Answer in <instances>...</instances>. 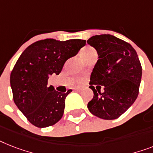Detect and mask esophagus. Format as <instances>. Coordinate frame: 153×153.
I'll list each match as a JSON object with an SVG mask.
<instances>
[{
  "instance_id": "1",
  "label": "esophagus",
  "mask_w": 153,
  "mask_h": 153,
  "mask_svg": "<svg viewBox=\"0 0 153 153\" xmlns=\"http://www.w3.org/2000/svg\"><path fill=\"white\" fill-rule=\"evenodd\" d=\"M74 91H81L83 89V86H76L75 88H74Z\"/></svg>"
}]
</instances>
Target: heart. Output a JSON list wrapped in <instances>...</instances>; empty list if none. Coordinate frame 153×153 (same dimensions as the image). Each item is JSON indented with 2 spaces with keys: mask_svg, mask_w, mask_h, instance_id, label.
<instances>
[{
  "mask_svg": "<svg viewBox=\"0 0 153 153\" xmlns=\"http://www.w3.org/2000/svg\"><path fill=\"white\" fill-rule=\"evenodd\" d=\"M97 55L96 51L94 50V48H92L91 47H88V48H85L82 50L81 51V55H82V58L85 60L87 59L89 57L92 56V55Z\"/></svg>",
  "mask_w": 153,
  "mask_h": 153,
  "instance_id": "b5f03b06",
  "label": "heart"
}]
</instances>
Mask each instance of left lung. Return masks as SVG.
I'll return each instance as SVG.
<instances>
[{
	"label": "left lung",
	"mask_w": 153,
	"mask_h": 153,
	"mask_svg": "<svg viewBox=\"0 0 153 153\" xmlns=\"http://www.w3.org/2000/svg\"><path fill=\"white\" fill-rule=\"evenodd\" d=\"M87 42L98 55L89 87L94 97L88 108L101 119H117L138 95L142 69L137 52L130 44L109 34L95 35ZM101 85L104 87L103 92H100Z\"/></svg>",
	"instance_id": "obj_1"
}]
</instances>
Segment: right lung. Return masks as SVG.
<instances>
[{
  "mask_svg": "<svg viewBox=\"0 0 153 153\" xmlns=\"http://www.w3.org/2000/svg\"><path fill=\"white\" fill-rule=\"evenodd\" d=\"M86 40L73 39L60 41L45 39L33 43L16 62L10 84L14 102L33 125L40 128L60 120L65 99L72 91L62 93L48 86L51 76L59 75L66 60L75 56Z\"/></svg>",
  "mask_w": 153,
  "mask_h": 153,
  "instance_id": "1",
  "label": "right lung"
}]
</instances>
